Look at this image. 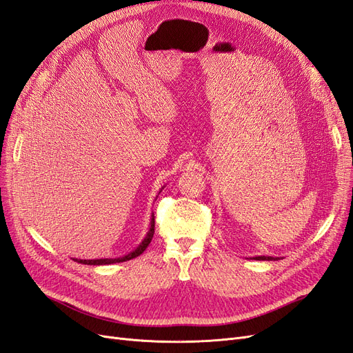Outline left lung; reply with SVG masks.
Segmentation results:
<instances>
[{
	"label": "left lung",
	"mask_w": 353,
	"mask_h": 353,
	"mask_svg": "<svg viewBox=\"0 0 353 353\" xmlns=\"http://www.w3.org/2000/svg\"><path fill=\"white\" fill-rule=\"evenodd\" d=\"M256 261H279L280 258H274V256H254Z\"/></svg>",
	"instance_id": "8db88e82"
}]
</instances>
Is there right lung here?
Here are the masks:
<instances>
[{"instance_id":"right-lung-1","label":"right lung","mask_w":353,"mask_h":353,"mask_svg":"<svg viewBox=\"0 0 353 353\" xmlns=\"http://www.w3.org/2000/svg\"><path fill=\"white\" fill-rule=\"evenodd\" d=\"M160 191H162V190H160ZM160 191H159V193H160ZM153 234H154V215H152L150 228H148V231H147V236L144 237V240L140 244H138V248L134 249L131 253L121 256V258H113V259L112 258H104V259H74V261L79 262V263H83V265H110V263H119V262L134 259V258H137V256H140L147 249V245L150 244V241L153 239Z\"/></svg>"}]
</instances>
